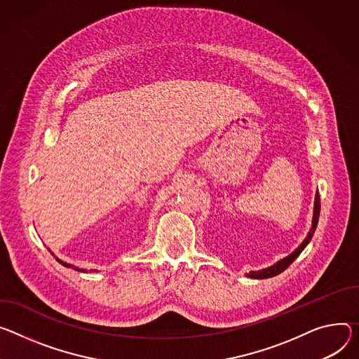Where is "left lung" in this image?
Instances as JSON below:
<instances>
[{
    "label": "left lung",
    "instance_id": "8db88e82",
    "mask_svg": "<svg viewBox=\"0 0 359 359\" xmlns=\"http://www.w3.org/2000/svg\"><path fill=\"white\" fill-rule=\"evenodd\" d=\"M319 213H320V199H319V193L316 191L315 194V202H313V217H312V226L309 229V233L308 236L304 239V242L293 250L290 255H287L286 257L278 260L276 264H273L272 266H268L265 269H260V271H250L249 273H246L248 278H252V279H268V278H272V276H276L279 273H282L292 262L295 260L301 252L308 246V243L311 242L315 231H316V226H318V220H319Z\"/></svg>",
    "mask_w": 359,
    "mask_h": 359
}]
</instances>
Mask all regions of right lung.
<instances>
[{"label": "right lung", "instance_id": "right-lung-1", "mask_svg": "<svg viewBox=\"0 0 359 359\" xmlns=\"http://www.w3.org/2000/svg\"><path fill=\"white\" fill-rule=\"evenodd\" d=\"M57 260H58V262L62 265V266H66V268H73V269H76V271H80V272H87L86 269H79V268H76V266H73V265H70V264H67V262H62V260H60L58 257H55ZM91 272V271H90Z\"/></svg>", "mask_w": 359, "mask_h": 359}]
</instances>
